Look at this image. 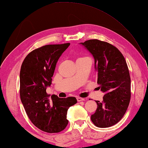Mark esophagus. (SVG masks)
<instances>
[{
    "label": "esophagus",
    "mask_w": 148,
    "mask_h": 148,
    "mask_svg": "<svg viewBox=\"0 0 148 148\" xmlns=\"http://www.w3.org/2000/svg\"><path fill=\"white\" fill-rule=\"evenodd\" d=\"M77 100L78 102H80V101H84V99L81 97H77Z\"/></svg>",
    "instance_id": "obj_1"
}]
</instances>
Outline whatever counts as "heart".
I'll list each match as a JSON object with an SVG mask.
<instances>
[{
    "instance_id": "b5f03b06",
    "label": "heart",
    "mask_w": 148,
    "mask_h": 148,
    "mask_svg": "<svg viewBox=\"0 0 148 148\" xmlns=\"http://www.w3.org/2000/svg\"><path fill=\"white\" fill-rule=\"evenodd\" d=\"M78 59H79V58H78Z\"/></svg>"
}]
</instances>
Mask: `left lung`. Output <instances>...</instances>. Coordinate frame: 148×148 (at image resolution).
<instances>
[{"mask_svg": "<svg viewBox=\"0 0 148 148\" xmlns=\"http://www.w3.org/2000/svg\"><path fill=\"white\" fill-rule=\"evenodd\" d=\"M80 43L94 57L98 88L105 94L103 101H95L97 107L91 120L98 127H109L120 121L130 102L127 65L121 52L110 43L98 40Z\"/></svg>", "mask_w": 148, "mask_h": 148, "instance_id": "1", "label": "left lung"}]
</instances>
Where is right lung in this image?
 <instances>
[{"label":"right lung","mask_w":148,"mask_h":148,"mask_svg":"<svg viewBox=\"0 0 148 148\" xmlns=\"http://www.w3.org/2000/svg\"><path fill=\"white\" fill-rule=\"evenodd\" d=\"M70 43L47 45L28 54L20 71V97L27 114L36 127L49 133H58L68 123L67 112L76 104L75 97L50 95L46 89L52 83L56 64Z\"/></svg>","instance_id":"1"}]
</instances>
